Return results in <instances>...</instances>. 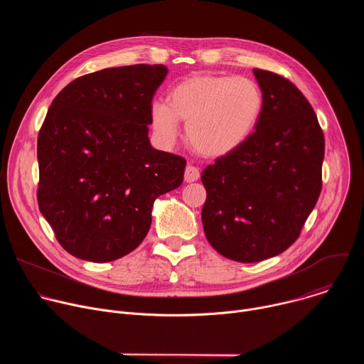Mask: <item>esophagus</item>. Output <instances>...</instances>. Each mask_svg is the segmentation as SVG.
<instances>
[{
    "label": "esophagus",
    "mask_w": 364,
    "mask_h": 364,
    "mask_svg": "<svg viewBox=\"0 0 364 364\" xmlns=\"http://www.w3.org/2000/svg\"><path fill=\"white\" fill-rule=\"evenodd\" d=\"M200 177V171L197 167L194 166H187L186 170H184V180L187 183H193V181H197Z\"/></svg>",
    "instance_id": "obj_1"
}]
</instances>
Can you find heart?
<instances>
[{
	"label": "heart",
	"instance_id": "b5f03b06",
	"mask_svg": "<svg viewBox=\"0 0 364 364\" xmlns=\"http://www.w3.org/2000/svg\"><path fill=\"white\" fill-rule=\"evenodd\" d=\"M265 108L262 87L243 76L198 75L176 83L166 102L151 105V125L171 145L187 121L188 144L204 157L219 159L236 151L253 134Z\"/></svg>",
	"mask_w": 364,
	"mask_h": 364
}]
</instances>
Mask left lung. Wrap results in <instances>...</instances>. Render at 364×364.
<instances>
[{
	"instance_id": "obj_1",
	"label": "left lung",
	"mask_w": 364,
	"mask_h": 364,
	"mask_svg": "<svg viewBox=\"0 0 364 364\" xmlns=\"http://www.w3.org/2000/svg\"><path fill=\"white\" fill-rule=\"evenodd\" d=\"M265 108L253 134L201 173V222L209 243L252 264L287 250L323 187L326 141L317 115L287 77L253 69Z\"/></svg>"
}]
</instances>
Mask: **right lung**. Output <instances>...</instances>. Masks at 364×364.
<instances>
[{
	"label": "right lung",
	"mask_w": 364,
	"mask_h": 364,
	"mask_svg": "<svg viewBox=\"0 0 364 364\" xmlns=\"http://www.w3.org/2000/svg\"><path fill=\"white\" fill-rule=\"evenodd\" d=\"M164 65L80 76L51 102L37 138L38 209L70 255L111 262L151 226L154 200L183 183L186 160L154 149L152 97Z\"/></svg>",
	"instance_id": "1"
}]
</instances>
